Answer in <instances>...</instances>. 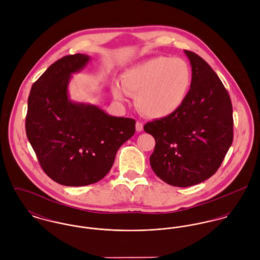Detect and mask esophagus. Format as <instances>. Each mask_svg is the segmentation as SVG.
Listing matches in <instances>:
<instances>
[{"mask_svg": "<svg viewBox=\"0 0 260 260\" xmlns=\"http://www.w3.org/2000/svg\"><path fill=\"white\" fill-rule=\"evenodd\" d=\"M142 130H143V123L137 121V122H136V131H137V132H141Z\"/></svg>", "mask_w": 260, "mask_h": 260, "instance_id": "esophagus-1", "label": "esophagus"}]
</instances>
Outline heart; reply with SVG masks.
Segmentation results:
<instances>
[{"label":"heart","mask_w":260,"mask_h":260,"mask_svg":"<svg viewBox=\"0 0 260 260\" xmlns=\"http://www.w3.org/2000/svg\"><path fill=\"white\" fill-rule=\"evenodd\" d=\"M192 74L184 60L157 56L134 65L115 84L116 99L125 100L126 93L135 95V105L150 118L174 114L185 102L191 88Z\"/></svg>","instance_id":"b5f03b06"}]
</instances>
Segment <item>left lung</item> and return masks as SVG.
I'll use <instances>...</instances> for the list:
<instances>
[{"instance_id":"1","label":"left lung","mask_w":260,"mask_h":260,"mask_svg":"<svg viewBox=\"0 0 260 260\" xmlns=\"http://www.w3.org/2000/svg\"><path fill=\"white\" fill-rule=\"evenodd\" d=\"M184 52L192 67L185 102L174 114L144 126L156 142L150 156L152 170L177 187L210 178L233 140L232 104L221 80L201 57Z\"/></svg>"}]
</instances>
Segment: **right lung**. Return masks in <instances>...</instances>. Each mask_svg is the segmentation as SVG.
<instances>
[{
    "label": "right lung",
    "mask_w": 260,
    "mask_h": 260,
    "mask_svg": "<svg viewBox=\"0 0 260 260\" xmlns=\"http://www.w3.org/2000/svg\"><path fill=\"white\" fill-rule=\"evenodd\" d=\"M89 61L84 54L59 59L33 84L28 98L27 137L45 173L62 185H89L103 179L118 149L135 133L134 119L70 100L72 74Z\"/></svg>",
    "instance_id": "add662e5"
}]
</instances>
